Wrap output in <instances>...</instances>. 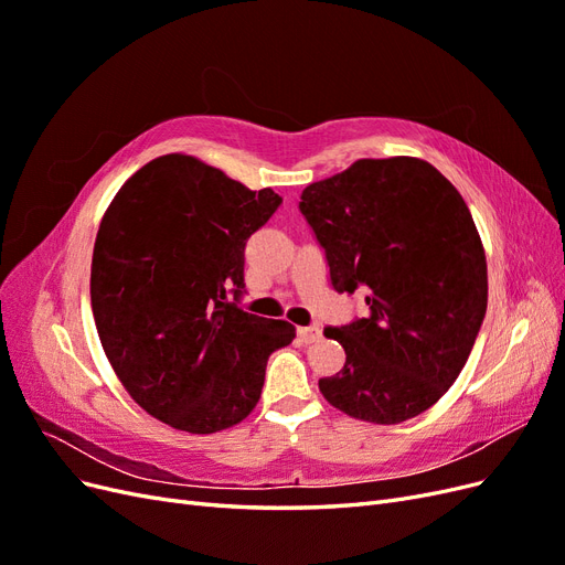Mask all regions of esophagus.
Masks as SVG:
<instances>
[{
	"mask_svg": "<svg viewBox=\"0 0 565 565\" xmlns=\"http://www.w3.org/2000/svg\"><path fill=\"white\" fill-rule=\"evenodd\" d=\"M297 334H299V339L303 341V344H313V341L320 339L322 330H320V324H309V328H299Z\"/></svg>",
	"mask_w": 565,
	"mask_h": 565,
	"instance_id": "esophagus-1",
	"label": "esophagus"
}]
</instances>
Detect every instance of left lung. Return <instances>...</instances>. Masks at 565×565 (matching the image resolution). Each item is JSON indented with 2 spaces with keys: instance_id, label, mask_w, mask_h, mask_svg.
Masks as SVG:
<instances>
[{
  "instance_id": "left-lung-1",
  "label": "left lung",
  "mask_w": 565,
  "mask_h": 565,
  "mask_svg": "<svg viewBox=\"0 0 565 565\" xmlns=\"http://www.w3.org/2000/svg\"><path fill=\"white\" fill-rule=\"evenodd\" d=\"M299 210L337 292L363 289L367 318L324 328L347 363L318 382L353 419L401 424L465 367L488 306V266L467 202L417 158L358 160L303 188Z\"/></svg>"
}]
</instances>
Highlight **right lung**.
<instances>
[{
	"label": "right lung",
	"mask_w": 565,
	"mask_h": 565,
	"mask_svg": "<svg viewBox=\"0 0 565 565\" xmlns=\"http://www.w3.org/2000/svg\"><path fill=\"white\" fill-rule=\"evenodd\" d=\"M282 198L191 156H162L119 188L92 259V311L115 374L148 415L216 434L259 403L295 324L243 311L245 245ZM234 301H230V295Z\"/></svg>",
	"instance_id": "1"
}]
</instances>
